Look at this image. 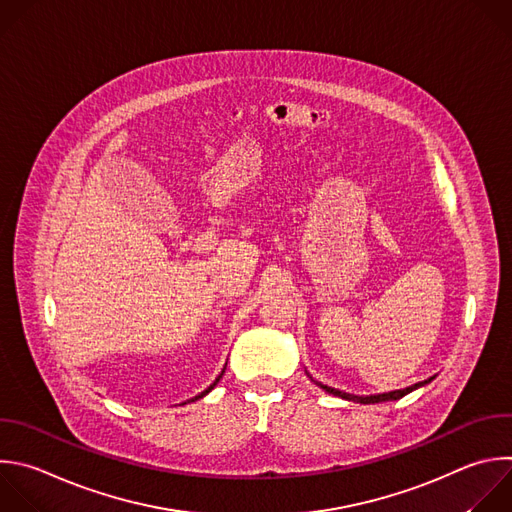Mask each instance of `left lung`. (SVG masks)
Segmentation results:
<instances>
[{"mask_svg":"<svg viewBox=\"0 0 512 512\" xmlns=\"http://www.w3.org/2000/svg\"><path fill=\"white\" fill-rule=\"evenodd\" d=\"M432 380H434V378L424 380V382H418V384H414V386H410V388H404V390H396V392H388V394H378V396H352V394L339 392V390L329 388V386H323V384H319V386H321L325 392H329V394H333V396H342V398H346V400H354V402H362V404H378V402H388V400H400L402 396H406V394L418 390L420 386H424V384H428V382H432Z\"/></svg>","mask_w":512,"mask_h":512,"instance_id":"1","label":"left lung"}]
</instances>
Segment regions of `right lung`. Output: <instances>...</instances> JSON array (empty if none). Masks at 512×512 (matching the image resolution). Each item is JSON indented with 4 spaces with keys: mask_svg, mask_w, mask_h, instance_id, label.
Returning <instances> with one entry per match:
<instances>
[{
    "mask_svg": "<svg viewBox=\"0 0 512 512\" xmlns=\"http://www.w3.org/2000/svg\"><path fill=\"white\" fill-rule=\"evenodd\" d=\"M221 376H223V374H221ZM221 376H219V378H217V380H215V382H213V386H209V388H207V390H205V392H201V394H199V396H197V398H195V400H199V398H203V396H207V394H209V392H211V390H213V388H215V386H217V382H219V380H221Z\"/></svg>",
    "mask_w": 512,
    "mask_h": 512,
    "instance_id": "add662e5",
    "label": "right lung"
}]
</instances>
